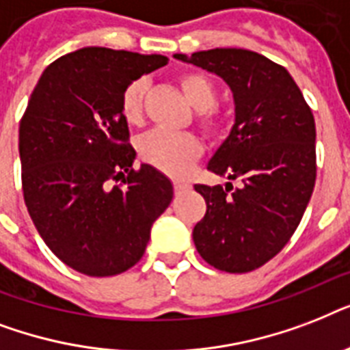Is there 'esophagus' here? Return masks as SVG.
Listing matches in <instances>:
<instances>
[{"instance_id":"obj_1","label":"esophagus","mask_w":350,"mask_h":350,"mask_svg":"<svg viewBox=\"0 0 350 350\" xmlns=\"http://www.w3.org/2000/svg\"><path fill=\"white\" fill-rule=\"evenodd\" d=\"M189 189H191V185H187V183H181V181H174L176 196H181V194H185Z\"/></svg>"}]
</instances>
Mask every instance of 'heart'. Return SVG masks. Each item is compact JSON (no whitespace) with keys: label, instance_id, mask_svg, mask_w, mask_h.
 Returning a JSON list of instances; mask_svg holds the SVG:
<instances>
[{"label":"heart","instance_id":"b5f03b06","mask_svg":"<svg viewBox=\"0 0 350 350\" xmlns=\"http://www.w3.org/2000/svg\"><path fill=\"white\" fill-rule=\"evenodd\" d=\"M178 85L185 100L198 111L196 123L207 136H219L225 131V116L216 103V85L207 74L191 70L178 76ZM147 81L134 79L126 85L120 98L121 116L126 123L137 125L143 120V105ZM139 158L159 172L172 178L185 176L202 156V143L192 134H174L167 131H150L137 143Z\"/></svg>","mask_w":350,"mask_h":350}]
</instances>
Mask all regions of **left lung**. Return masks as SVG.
<instances>
[{"instance_id": "8db88e82", "label": "left lung", "mask_w": 350, "mask_h": 350, "mask_svg": "<svg viewBox=\"0 0 350 350\" xmlns=\"http://www.w3.org/2000/svg\"><path fill=\"white\" fill-rule=\"evenodd\" d=\"M230 87L236 121L207 169L243 187L194 185L207 213L192 238L208 265L250 272L287 245L316 183V125L287 68L258 52L213 49L176 54Z\"/></svg>"}]
</instances>
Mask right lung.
<instances>
[{
	"label": "right lung",
	"instance_id": "right-lung-1",
	"mask_svg": "<svg viewBox=\"0 0 350 350\" xmlns=\"http://www.w3.org/2000/svg\"><path fill=\"white\" fill-rule=\"evenodd\" d=\"M169 57L85 46L43 70L19 121L25 205L46 247L74 271L116 276L142 260L172 183L136 150L121 92Z\"/></svg>",
	"mask_w": 350,
	"mask_h": 350
}]
</instances>
